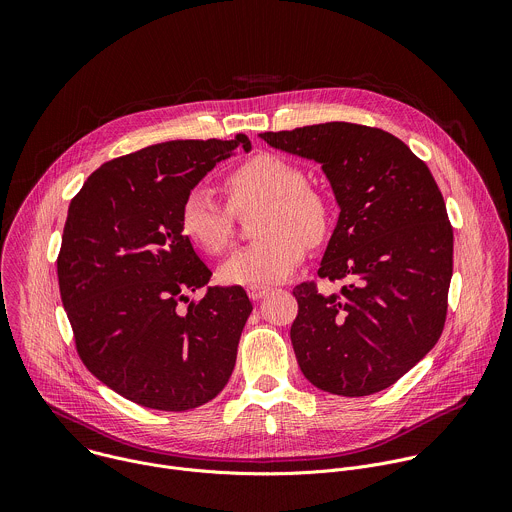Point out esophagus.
I'll return each mask as SVG.
<instances>
[{"instance_id":"obj_1","label":"esophagus","mask_w":512,"mask_h":512,"mask_svg":"<svg viewBox=\"0 0 512 512\" xmlns=\"http://www.w3.org/2000/svg\"><path fill=\"white\" fill-rule=\"evenodd\" d=\"M271 287L269 285H251L249 289H247V294H249V298L253 300V302H259V300H263V298H267L269 294H271Z\"/></svg>"}]
</instances>
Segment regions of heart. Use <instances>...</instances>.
<instances>
[{
  "label": "heart",
  "instance_id": "1",
  "mask_svg": "<svg viewBox=\"0 0 512 512\" xmlns=\"http://www.w3.org/2000/svg\"><path fill=\"white\" fill-rule=\"evenodd\" d=\"M231 206L245 210L261 204L255 223L259 241L233 251L218 269L229 285H267L285 279L322 245L332 231L330 200L308 186L306 172L281 156L259 154L227 178ZM184 237L204 253L216 255L233 239V210L204 184L192 186L180 206Z\"/></svg>",
  "mask_w": 512,
  "mask_h": 512
}]
</instances>
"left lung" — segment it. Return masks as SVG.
I'll list each match as a JSON object with an SVG mask.
<instances>
[{
	"label": "left lung",
	"instance_id": "left-lung-1",
	"mask_svg": "<svg viewBox=\"0 0 512 512\" xmlns=\"http://www.w3.org/2000/svg\"><path fill=\"white\" fill-rule=\"evenodd\" d=\"M271 148L322 166L340 214L318 275L350 279L324 296L294 289L289 336L318 389L364 397L397 383L440 340L454 231L429 168L377 127L332 121L261 133Z\"/></svg>",
	"mask_w": 512,
	"mask_h": 512
}]
</instances>
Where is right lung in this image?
<instances>
[{
  "label": "right lung",
  "instance_id": "right-lung-1",
  "mask_svg": "<svg viewBox=\"0 0 512 512\" xmlns=\"http://www.w3.org/2000/svg\"><path fill=\"white\" fill-rule=\"evenodd\" d=\"M251 141L178 139L95 170L68 206L58 285L85 367L121 397L188 411L225 389L253 310L245 289L210 281L180 229V206L218 162Z\"/></svg>",
  "mask_w": 512,
  "mask_h": 512
}]
</instances>
